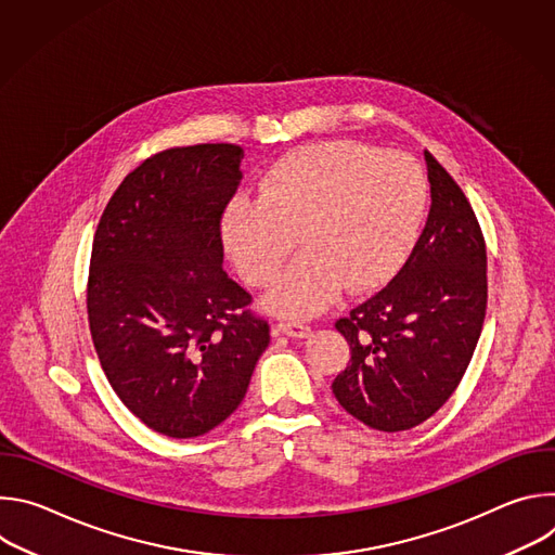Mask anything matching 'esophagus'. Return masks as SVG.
<instances>
[{
  "instance_id": "obj_1",
  "label": "esophagus",
  "mask_w": 555,
  "mask_h": 555,
  "mask_svg": "<svg viewBox=\"0 0 555 555\" xmlns=\"http://www.w3.org/2000/svg\"><path fill=\"white\" fill-rule=\"evenodd\" d=\"M276 332L283 334V336H289V338H298V340L311 336V330L302 323H296V321H281L276 325Z\"/></svg>"
}]
</instances>
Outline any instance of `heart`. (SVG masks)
<instances>
[{
    "label": "heart",
    "instance_id": "heart-1",
    "mask_svg": "<svg viewBox=\"0 0 555 555\" xmlns=\"http://www.w3.org/2000/svg\"><path fill=\"white\" fill-rule=\"evenodd\" d=\"M428 186L411 155L351 142L311 144L268 171L259 199H236L221 240L250 285L274 281L296 248L305 253L266 296V309L307 319L343 287L384 285L411 255L426 215Z\"/></svg>",
    "mask_w": 555,
    "mask_h": 555
}]
</instances>
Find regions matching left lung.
<instances>
[{
    "label": "left lung",
    "instance_id": "8db88e82",
    "mask_svg": "<svg viewBox=\"0 0 555 555\" xmlns=\"http://www.w3.org/2000/svg\"><path fill=\"white\" fill-rule=\"evenodd\" d=\"M430 212L424 232L384 289L336 323L351 349L332 388L369 428L398 433L433 417L477 349L488 305L486 242L469 202L424 151Z\"/></svg>",
    "mask_w": 555,
    "mask_h": 555
}]
</instances>
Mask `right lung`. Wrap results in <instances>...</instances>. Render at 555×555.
I'll return each mask as SVG.
<instances>
[{
    "label": "right lung",
    "instance_id": "add662e5",
    "mask_svg": "<svg viewBox=\"0 0 555 555\" xmlns=\"http://www.w3.org/2000/svg\"><path fill=\"white\" fill-rule=\"evenodd\" d=\"M244 149L157 153L112 195L92 246L90 332L120 402L151 430L191 439L246 398L270 327L223 272L219 221Z\"/></svg>",
    "mask_w": 555,
    "mask_h": 555
}]
</instances>
